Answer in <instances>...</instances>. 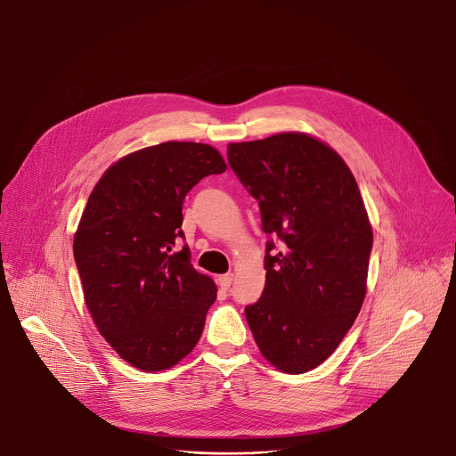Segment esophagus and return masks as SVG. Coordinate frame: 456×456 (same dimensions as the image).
Returning a JSON list of instances; mask_svg holds the SVG:
<instances>
[{
  "label": "esophagus",
  "mask_w": 456,
  "mask_h": 456,
  "mask_svg": "<svg viewBox=\"0 0 456 456\" xmlns=\"http://www.w3.org/2000/svg\"><path fill=\"white\" fill-rule=\"evenodd\" d=\"M231 283H232V274H224L218 278V287L222 290H227L231 287Z\"/></svg>",
  "instance_id": "obj_1"
}]
</instances>
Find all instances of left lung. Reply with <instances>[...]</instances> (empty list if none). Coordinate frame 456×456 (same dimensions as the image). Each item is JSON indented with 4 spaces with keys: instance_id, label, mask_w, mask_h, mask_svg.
I'll return each mask as SVG.
<instances>
[{
    "instance_id": "left-lung-1",
    "label": "left lung",
    "mask_w": 456,
    "mask_h": 456,
    "mask_svg": "<svg viewBox=\"0 0 456 456\" xmlns=\"http://www.w3.org/2000/svg\"><path fill=\"white\" fill-rule=\"evenodd\" d=\"M229 164L259 202L265 290L245 317L262 355L305 373L341 345L366 296L371 224L359 185L327 142L301 132L231 142Z\"/></svg>"
}]
</instances>
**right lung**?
I'll return each instance as SVG.
<instances>
[{
	"label": "right lung",
	"instance_id": "right-lung-1",
	"mask_svg": "<svg viewBox=\"0 0 456 456\" xmlns=\"http://www.w3.org/2000/svg\"><path fill=\"white\" fill-rule=\"evenodd\" d=\"M225 169L209 144L142 148L102 173L81 215L74 257L85 303L106 343L142 371L173 368L204 332L218 289L175 245L187 191Z\"/></svg>",
	"mask_w": 456,
	"mask_h": 456
}]
</instances>
